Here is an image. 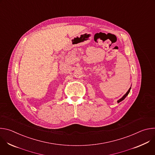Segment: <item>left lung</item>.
<instances>
[{
	"label": "left lung",
	"mask_w": 155,
	"mask_h": 155,
	"mask_svg": "<svg viewBox=\"0 0 155 155\" xmlns=\"http://www.w3.org/2000/svg\"><path fill=\"white\" fill-rule=\"evenodd\" d=\"M130 88H131V87H130V88H129V90H128V91H127V93H126V94H124V96H123V97H121V98L120 99H119V100H118V101H117V102H118V103L120 102L121 101H122L123 100H124V99L126 98V96H127L128 95V94H129V92H130Z\"/></svg>",
	"instance_id": "1"
}]
</instances>
